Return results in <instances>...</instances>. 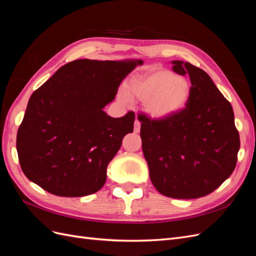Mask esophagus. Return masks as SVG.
<instances>
[{
    "mask_svg": "<svg viewBox=\"0 0 256 256\" xmlns=\"http://www.w3.org/2000/svg\"><path fill=\"white\" fill-rule=\"evenodd\" d=\"M140 130H141V122H138V120H136V122H134V131L136 134H138L140 132Z\"/></svg>",
    "mask_w": 256,
    "mask_h": 256,
    "instance_id": "esophagus-1",
    "label": "esophagus"
}]
</instances>
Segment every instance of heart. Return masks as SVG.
Listing matches in <instances>:
<instances>
[{
    "label": "heart",
    "mask_w": 256,
    "mask_h": 256,
    "mask_svg": "<svg viewBox=\"0 0 256 256\" xmlns=\"http://www.w3.org/2000/svg\"><path fill=\"white\" fill-rule=\"evenodd\" d=\"M192 94L190 81L171 69L152 68L131 78L120 99L143 102L145 113L150 118L164 120L180 113L188 106Z\"/></svg>",
    "instance_id": "obj_1"
}]
</instances>
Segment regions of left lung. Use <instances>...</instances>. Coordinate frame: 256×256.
Instances as JSON below:
<instances>
[{
    "label": "left lung",
    "instance_id": "1",
    "mask_svg": "<svg viewBox=\"0 0 256 256\" xmlns=\"http://www.w3.org/2000/svg\"><path fill=\"white\" fill-rule=\"evenodd\" d=\"M173 72L189 74L186 109L164 120L140 116L142 150L152 184L173 198H198L233 173L240 147L233 108L200 68L172 60Z\"/></svg>",
    "mask_w": 256,
    "mask_h": 256
}]
</instances>
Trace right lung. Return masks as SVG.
I'll return each instance as SVG.
<instances>
[{"mask_svg":"<svg viewBox=\"0 0 256 256\" xmlns=\"http://www.w3.org/2000/svg\"><path fill=\"white\" fill-rule=\"evenodd\" d=\"M142 60H76L30 96L17 134L23 173L54 196L76 198L104 187L106 168L134 131V113L118 118L104 109Z\"/></svg>","mask_w":256,"mask_h":256,"instance_id":"1","label":"right lung"}]
</instances>
